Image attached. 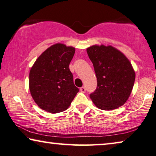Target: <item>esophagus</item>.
I'll list each match as a JSON object with an SVG mask.
<instances>
[{
  "mask_svg": "<svg viewBox=\"0 0 156 156\" xmlns=\"http://www.w3.org/2000/svg\"><path fill=\"white\" fill-rule=\"evenodd\" d=\"M80 90L81 92H82V93H85V92H86V88L84 87H81Z\"/></svg>",
  "mask_w": 156,
  "mask_h": 156,
  "instance_id": "obj_1",
  "label": "esophagus"
}]
</instances>
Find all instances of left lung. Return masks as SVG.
<instances>
[{
  "mask_svg": "<svg viewBox=\"0 0 156 156\" xmlns=\"http://www.w3.org/2000/svg\"><path fill=\"white\" fill-rule=\"evenodd\" d=\"M97 78L90 98L99 109L111 110L125 104L132 91L135 72L129 60L112 46L94 45L87 49Z\"/></svg>",
  "mask_w": 156,
  "mask_h": 156,
  "instance_id": "obj_1",
  "label": "left lung"
}]
</instances>
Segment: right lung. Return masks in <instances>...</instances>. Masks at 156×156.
I'll list each match as a JSON object with an SVG mask.
<instances>
[{
  "instance_id": "right-lung-1",
  "label": "right lung",
  "mask_w": 156,
  "mask_h": 156,
  "mask_svg": "<svg viewBox=\"0 0 156 156\" xmlns=\"http://www.w3.org/2000/svg\"><path fill=\"white\" fill-rule=\"evenodd\" d=\"M74 52L73 46L54 44L42 53L31 67L29 91L42 110L50 113L64 111L78 93L69 69Z\"/></svg>"
}]
</instances>
